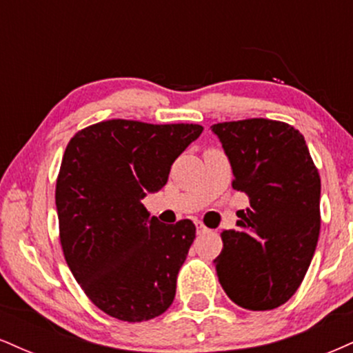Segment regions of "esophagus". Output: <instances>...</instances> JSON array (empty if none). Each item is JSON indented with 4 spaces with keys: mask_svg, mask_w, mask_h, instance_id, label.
<instances>
[{
    "mask_svg": "<svg viewBox=\"0 0 353 353\" xmlns=\"http://www.w3.org/2000/svg\"><path fill=\"white\" fill-rule=\"evenodd\" d=\"M196 229H197V234H205V232H209V229L205 228V225L202 224L201 221H196Z\"/></svg>",
    "mask_w": 353,
    "mask_h": 353,
    "instance_id": "34e87169",
    "label": "esophagus"
}]
</instances>
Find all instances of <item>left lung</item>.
I'll return each instance as SVG.
<instances>
[{
  "instance_id": "1",
  "label": "left lung",
  "mask_w": 353,
  "mask_h": 353,
  "mask_svg": "<svg viewBox=\"0 0 353 353\" xmlns=\"http://www.w3.org/2000/svg\"><path fill=\"white\" fill-rule=\"evenodd\" d=\"M212 131L232 165V188L249 197L237 229L222 232L214 259L230 301L272 310L301 287L320 234V176L305 139L282 121L217 123Z\"/></svg>"
}]
</instances>
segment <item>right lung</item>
Listing matches in <instances>:
<instances>
[{
  "mask_svg": "<svg viewBox=\"0 0 353 353\" xmlns=\"http://www.w3.org/2000/svg\"><path fill=\"white\" fill-rule=\"evenodd\" d=\"M202 129L109 119L71 137L56 179L59 242L81 289L104 314L144 322L171 307L196 225L189 219L165 225L141 199L164 188Z\"/></svg>",
  "mask_w": 353,
  "mask_h": 353,
  "instance_id": "add662e5",
  "label": "right lung"
}]
</instances>
